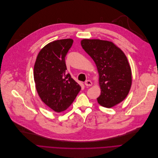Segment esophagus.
I'll list each match as a JSON object with an SVG mask.
<instances>
[{"label":"esophagus","mask_w":158,"mask_h":158,"mask_svg":"<svg viewBox=\"0 0 158 158\" xmlns=\"http://www.w3.org/2000/svg\"><path fill=\"white\" fill-rule=\"evenodd\" d=\"M92 84H93V83L91 80H86L85 81V85L86 86H91V85H92Z\"/></svg>","instance_id":"esophagus-1"}]
</instances>
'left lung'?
I'll use <instances>...</instances> for the list:
<instances>
[{
    "instance_id": "obj_1",
    "label": "left lung",
    "mask_w": 158,
    "mask_h": 158,
    "mask_svg": "<svg viewBox=\"0 0 158 158\" xmlns=\"http://www.w3.org/2000/svg\"><path fill=\"white\" fill-rule=\"evenodd\" d=\"M81 45L98 71L101 94L98 102L107 108L122 102L128 95L132 84L131 67L123 52L107 40L84 39Z\"/></svg>"
}]
</instances>
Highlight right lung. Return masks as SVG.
<instances>
[{"instance_id": "right-lung-1", "label": "right lung", "mask_w": 158, "mask_h": 158, "mask_svg": "<svg viewBox=\"0 0 158 158\" xmlns=\"http://www.w3.org/2000/svg\"><path fill=\"white\" fill-rule=\"evenodd\" d=\"M73 39L58 40L44 47L34 66V80L42 101L55 112L68 108L80 92L81 87L66 73L65 57Z\"/></svg>"}]
</instances>
